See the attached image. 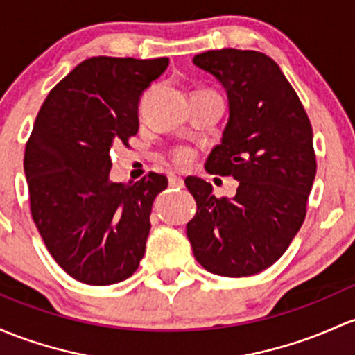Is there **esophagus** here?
<instances>
[{
	"label": "esophagus",
	"mask_w": 355,
	"mask_h": 355,
	"mask_svg": "<svg viewBox=\"0 0 355 355\" xmlns=\"http://www.w3.org/2000/svg\"><path fill=\"white\" fill-rule=\"evenodd\" d=\"M182 184H184V181H182L181 176H174V174H171V176H169V186H173V188H181Z\"/></svg>",
	"instance_id": "esophagus-1"
}]
</instances>
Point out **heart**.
Instances as JSON below:
<instances>
[{
	"label": "heart",
	"instance_id": "heart-1",
	"mask_svg": "<svg viewBox=\"0 0 355 355\" xmlns=\"http://www.w3.org/2000/svg\"><path fill=\"white\" fill-rule=\"evenodd\" d=\"M174 162L179 164V166H184V164L189 162V152L188 150H176L173 155Z\"/></svg>",
	"mask_w": 355,
	"mask_h": 355
}]
</instances>
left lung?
<instances>
[{"label":"left lung","mask_w":355,"mask_h":355,"mask_svg":"<svg viewBox=\"0 0 355 355\" xmlns=\"http://www.w3.org/2000/svg\"><path fill=\"white\" fill-rule=\"evenodd\" d=\"M193 62L222 83L230 106L207 171L237 179L239 188L234 198H216L209 182L186 178L198 205L186 234L209 272L254 276L286 252L306 216L316 174L310 118L279 66L262 52L222 49Z\"/></svg>","instance_id":"obj_1"}]
</instances>
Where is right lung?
Returning a JSON list of instances; mask_svg holds the SVG:
<instances>
[{
  "mask_svg": "<svg viewBox=\"0 0 355 355\" xmlns=\"http://www.w3.org/2000/svg\"><path fill=\"white\" fill-rule=\"evenodd\" d=\"M167 57H91L52 87L25 146L30 211L45 247L71 277L108 286L130 277L146 254L164 174L110 181V148L139 132V100Z\"/></svg>",
  "mask_w": 355,
  "mask_h": 355,
  "instance_id": "1",
  "label": "right lung"
}]
</instances>
